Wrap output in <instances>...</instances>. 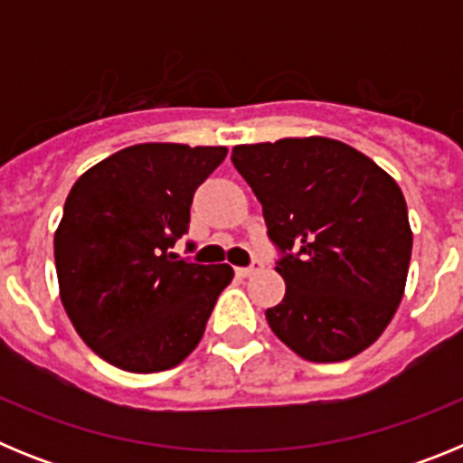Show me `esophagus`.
<instances>
[{
    "label": "esophagus",
    "instance_id": "34e87169",
    "mask_svg": "<svg viewBox=\"0 0 463 463\" xmlns=\"http://www.w3.org/2000/svg\"><path fill=\"white\" fill-rule=\"evenodd\" d=\"M261 269V260L260 257H252V261L250 264H248V267H241V269H236V271H239V276H252V273H257Z\"/></svg>",
    "mask_w": 463,
    "mask_h": 463
}]
</instances>
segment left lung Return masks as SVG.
<instances>
[{
    "label": "left lung",
    "mask_w": 463,
    "mask_h": 463,
    "mask_svg": "<svg viewBox=\"0 0 463 463\" xmlns=\"http://www.w3.org/2000/svg\"><path fill=\"white\" fill-rule=\"evenodd\" d=\"M236 171L261 203L285 297L269 326L308 362H343L371 345L406 288L412 234L406 199L373 159L334 138L236 146Z\"/></svg>",
    "instance_id": "1"
}]
</instances>
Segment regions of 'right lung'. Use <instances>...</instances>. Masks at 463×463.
I'll use <instances>...</instances> for the list:
<instances>
[{
    "label": "right lung",
    "instance_id": "add662e5",
    "mask_svg": "<svg viewBox=\"0 0 463 463\" xmlns=\"http://www.w3.org/2000/svg\"><path fill=\"white\" fill-rule=\"evenodd\" d=\"M227 148L138 143L80 175L55 232L69 320L90 350L132 373L174 369L202 341L229 264L171 252L190 229L196 187ZM194 250V243H187Z\"/></svg>",
    "mask_w": 463,
    "mask_h": 463
}]
</instances>
